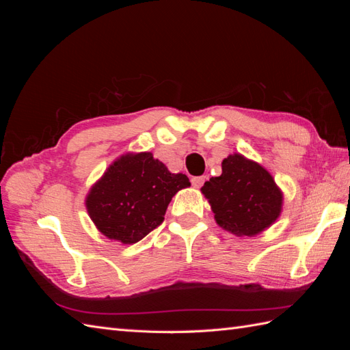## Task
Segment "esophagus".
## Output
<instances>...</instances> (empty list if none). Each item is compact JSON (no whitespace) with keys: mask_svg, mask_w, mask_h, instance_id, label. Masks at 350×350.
Here are the masks:
<instances>
[{"mask_svg":"<svg viewBox=\"0 0 350 350\" xmlns=\"http://www.w3.org/2000/svg\"><path fill=\"white\" fill-rule=\"evenodd\" d=\"M204 181H206V176H194V178H191V184L196 188H200L201 185L204 184Z\"/></svg>","mask_w":350,"mask_h":350,"instance_id":"34e87169","label":"esophagus"}]
</instances>
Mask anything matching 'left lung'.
I'll use <instances>...</instances> for the list:
<instances>
[{
  "label": "left lung",
  "instance_id": "obj_1",
  "mask_svg": "<svg viewBox=\"0 0 350 350\" xmlns=\"http://www.w3.org/2000/svg\"><path fill=\"white\" fill-rule=\"evenodd\" d=\"M216 224L237 237H256L282 213L283 194L267 169L239 153L221 162V175L201 187Z\"/></svg>",
  "mask_w": 350,
  "mask_h": 350
}]
</instances>
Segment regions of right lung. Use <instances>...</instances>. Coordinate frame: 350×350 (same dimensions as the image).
Here are the masks:
<instances>
[{
    "label": "right lung",
    "instance_id": "obj_1",
    "mask_svg": "<svg viewBox=\"0 0 350 350\" xmlns=\"http://www.w3.org/2000/svg\"><path fill=\"white\" fill-rule=\"evenodd\" d=\"M189 185L187 175L169 172L152 153H126L90 188L86 208L105 237L135 243L162 224L172 197Z\"/></svg>",
    "mask_w": 350,
    "mask_h": 350
}]
</instances>
